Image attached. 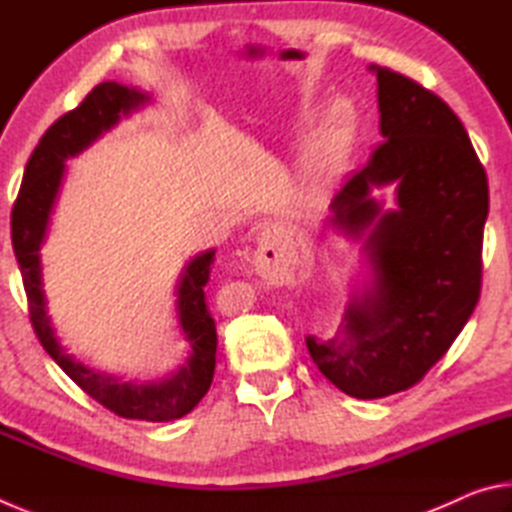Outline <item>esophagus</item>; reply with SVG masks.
Returning a JSON list of instances; mask_svg holds the SVG:
<instances>
[{"mask_svg":"<svg viewBox=\"0 0 512 512\" xmlns=\"http://www.w3.org/2000/svg\"><path fill=\"white\" fill-rule=\"evenodd\" d=\"M291 255V246L284 239V232L277 230L275 225H264L257 235V250L253 255L255 273L271 282L280 280L291 262Z\"/></svg>","mask_w":512,"mask_h":512,"instance_id":"obj_1","label":"esophagus"}]
</instances>
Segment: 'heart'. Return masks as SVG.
Returning a JSON list of instances; mask_svg holds the SVG:
<instances>
[{
	"mask_svg": "<svg viewBox=\"0 0 512 512\" xmlns=\"http://www.w3.org/2000/svg\"><path fill=\"white\" fill-rule=\"evenodd\" d=\"M354 128H357V112H354L352 103L345 99L329 103L318 142L307 164L309 178L327 180L343 167L354 140Z\"/></svg>",
	"mask_w": 512,
	"mask_h": 512,
	"instance_id": "heart-1",
	"label": "heart"
}]
</instances>
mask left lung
<instances>
[{"label":"left lung","mask_w":512,"mask_h":512,"mask_svg":"<svg viewBox=\"0 0 512 512\" xmlns=\"http://www.w3.org/2000/svg\"><path fill=\"white\" fill-rule=\"evenodd\" d=\"M377 74L384 144L332 198L327 225L361 241L370 277L334 339L307 336L318 370L345 395L377 400L427 375L481 293L488 178L454 110L388 67ZM391 186L394 207L374 196Z\"/></svg>","instance_id":"left-lung-1"}]
</instances>
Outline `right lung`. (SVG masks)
I'll list each match as a JSON object with an SVG mask.
<instances>
[{"mask_svg":"<svg viewBox=\"0 0 512 512\" xmlns=\"http://www.w3.org/2000/svg\"><path fill=\"white\" fill-rule=\"evenodd\" d=\"M149 101L151 97L142 90L106 81L97 85L79 108L54 121L24 169L20 194L11 214V239L29 298L31 323L49 357L85 393L121 418L169 422L192 411L210 391L214 377L216 327L207 311L203 291L210 280L214 250H205L189 259L178 277L176 316L180 334L189 343V357L171 375L155 381H126L103 370H94L60 345L51 316L47 314L40 264V248L47 239L51 212L65 178V162L117 126L121 117H128Z\"/></svg>","mask_w":512,"mask_h":512,"instance_id":"right-lung-1","label":"right lung"}]
</instances>
